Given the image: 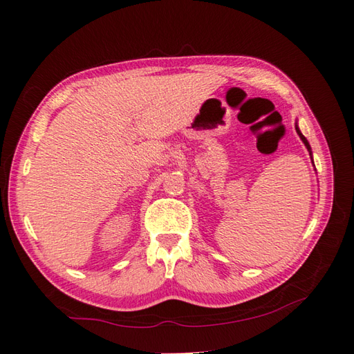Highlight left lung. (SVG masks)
<instances>
[{"label": "left lung", "mask_w": 354, "mask_h": 354, "mask_svg": "<svg viewBox=\"0 0 354 354\" xmlns=\"http://www.w3.org/2000/svg\"><path fill=\"white\" fill-rule=\"evenodd\" d=\"M295 129H297V133L299 135V138H301V141L304 142V146L307 147V150H309V153L312 155V149H310V145H309V141H307V138H306V137H304V135L301 133V131H299V129H298V126H295Z\"/></svg>", "instance_id": "obj_1"}]
</instances>
